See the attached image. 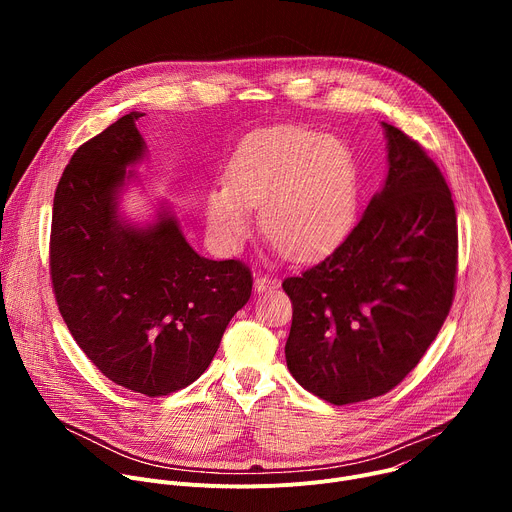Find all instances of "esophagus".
I'll use <instances>...</instances> for the list:
<instances>
[{"label":"esophagus","mask_w":512,"mask_h":512,"mask_svg":"<svg viewBox=\"0 0 512 512\" xmlns=\"http://www.w3.org/2000/svg\"><path fill=\"white\" fill-rule=\"evenodd\" d=\"M255 291H267V289H275L279 285V281L275 277H269V275H263V273H257L255 275Z\"/></svg>","instance_id":"34e87169"}]
</instances>
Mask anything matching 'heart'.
Masks as SVG:
<instances>
[{"label": "heart", "instance_id": "b5f03b06", "mask_svg": "<svg viewBox=\"0 0 512 512\" xmlns=\"http://www.w3.org/2000/svg\"><path fill=\"white\" fill-rule=\"evenodd\" d=\"M229 184L208 194V229L233 249L261 208V229L296 259L332 249L352 227L358 206V170L352 152L328 133L277 127L253 133L235 150Z\"/></svg>", "mask_w": 512, "mask_h": 512}]
</instances>
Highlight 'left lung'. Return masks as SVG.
Here are the masks:
<instances>
[{
  "label": "left lung",
  "instance_id": "1",
  "mask_svg": "<svg viewBox=\"0 0 512 512\" xmlns=\"http://www.w3.org/2000/svg\"><path fill=\"white\" fill-rule=\"evenodd\" d=\"M383 127L385 188L326 259L281 283L294 306L287 369L332 405L395 389L442 330L456 294L458 221L446 178L415 139Z\"/></svg>",
  "mask_w": 512,
  "mask_h": 512
}]
</instances>
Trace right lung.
I'll return each instance as SVG.
<instances>
[{
    "label": "right lung",
    "instance_id": "add662e5",
    "mask_svg": "<svg viewBox=\"0 0 512 512\" xmlns=\"http://www.w3.org/2000/svg\"><path fill=\"white\" fill-rule=\"evenodd\" d=\"M123 115L72 154L54 192L52 291L72 338L113 383L162 397L194 383L231 318L249 302L253 275L237 261L200 257L170 212L137 229L117 214L127 166L145 141Z\"/></svg>",
    "mask_w": 512,
    "mask_h": 512
}]
</instances>
